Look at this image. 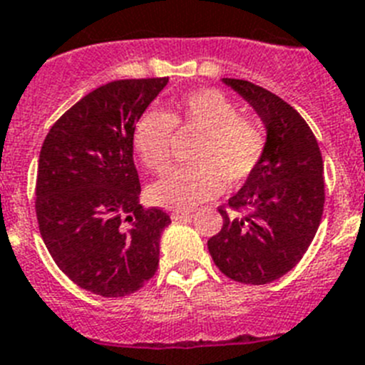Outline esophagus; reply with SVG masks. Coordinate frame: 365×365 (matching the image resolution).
Listing matches in <instances>:
<instances>
[{
	"mask_svg": "<svg viewBox=\"0 0 365 365\" xmlns=\"http://www.w3.org/2000/svg\"><path fill=\"white\" fill-rule=\"evenodd\" d=\"M190 216H192V212H190V210H173V212H171V218L173 220H185V218H190Z\"/></svg>",
	"mask_w": 365,
	"mask_h": 365,
	"instance_id": "obj_1",
	"label": "esophagus"
}]
</instances>
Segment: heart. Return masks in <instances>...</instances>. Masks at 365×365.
Returning a JSON list of instances; mask_svg holds the SVG:
<instances>
[{"label": "heart", "mask_w": 365, "mask_h": 365, "mask_svg": "<svg viewBox=\"0 0 365 365\" xmlns=\"http://www.w3.org/2000/svg\"><path fill=\"white\" fill-rule=\"evenodd\" d=\"M173 130L197 135L186 168H177L147 190L149 200L165 209H190L215 197L222 185L239 186L259 168L267 150V130L220 89H197L180 96L165 113L143 111L132 128V147L150 173L171 164Z\"/></svg>", "instance_id": "1"}]
</instances>
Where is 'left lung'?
Listing matches in <instances>:
<instances>
[{"label":"left lung","mask_w":365,"mask_h":365,"mask_svg":"<svg viewBox=\"0 0 365 365\" xmlns=\"http://www.w3.org/2000/svg\"><path fill=\"white\" fill-rule=\"evenodd\" d=\"M267 128V150L242 188L220 207L224 225L209 254L227 278L264 285L293 269L323 218V156L308 123L291 104L252 81L224 78Z\"/></svg>","instance_id":"obj_1"}]
</instances>
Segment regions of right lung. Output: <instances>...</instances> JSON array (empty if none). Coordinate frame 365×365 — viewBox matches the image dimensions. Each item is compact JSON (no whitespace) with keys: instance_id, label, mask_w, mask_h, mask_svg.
<instances>
[{"instance_id":"obj_1","label":"right lung","mask_w":365,"mask_h":365,"mask_svg":"<svg viewBox=\"0 0 365 365\" xmlns=\"http://www.w3.org/2000/svg\"><path fill=\"white\" fill-rule=\"evenodd\" d=\"M168 78L115 80L86 95L48 132L38 156L35 210L56 264L101 297H126L155 276L171 224L140 203L132 128Z\"/></svg>"}]
</instances>
